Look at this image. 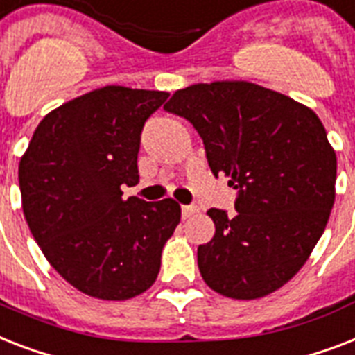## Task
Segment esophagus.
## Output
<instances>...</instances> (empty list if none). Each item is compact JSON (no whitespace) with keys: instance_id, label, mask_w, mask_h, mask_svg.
Listing matches in <instances>:
<instances>
[{"instance_id":"obj_1","label":"esophagus","mask_w":355,"mask_h":355,"mask_svg":"<svg viewBox=\"0 0 355 355\" xmlns=\"http://www.w3.org/2000/svg\"><path fill=\"white\" fill-rule=\"evenodd\" d=\"M194 212H198V207H196V205H183V207H181V214H183V218L192 216Z\"/></svg>"}]
</instances>
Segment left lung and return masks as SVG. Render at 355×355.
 <instances>
[{
	"mask_svg": "<svg viewBox=\"0 0 355 355\" xmlns=\"http://www.w3.org/2000/svg\"><path fill=\"white\" fill-rule=\"evenodd\" d=\"M164 110L200 133L212 174L236 189V216L207 212L216 232L198 268L218 293L251 300L293 279L324 232L336 200V152L310 107L251 82L194 84Z\"/></svg>",
	"mask_w": 355,
	"mask_h": 355,
	"instance_id": "8db88e82",
	"label": "left lung"
}]
</instances>
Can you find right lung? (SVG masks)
Here are the masks:
<instances>
[{
    "label": "right lung",
    "instance_id": "1",
    "mask_svg": "<svg viewBox=\"0 0 355 355\" xmlns=\"http://www.w3.org/2000/svg\"><path fill=\"white\" fill-rule=\"evenodd\" d=\"M168 93L106 86L56 107L19 161L25 220L49 263L82 293L126 300L154 284L181 220L174 200H124L141 132Z\"/></svg>",
    "mask_w": 355,
    "mask_h": 355
}]
</instances>
